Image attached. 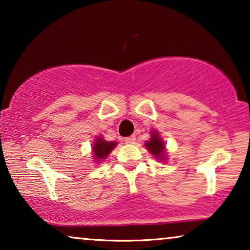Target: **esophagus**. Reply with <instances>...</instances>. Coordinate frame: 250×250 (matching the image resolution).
<instances>
[{
	"instance_id": "obj_1",
	"label": "esophagus",
	"mask_w": 250,
	"mask_h": 250,
	"mask_svg": "<svg viewBox=\"0 0 250 250\" xmlns=\"http://www.w3.org/2000/svg\"><path fill=\"white\" fill-rule=\"evenodd\" d=\"M125 142L127 143V145H134V143H135V136L134 135L127 136V138H125Z\"/></svg>"
}]
</instances>
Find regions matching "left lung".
I'll use <instances>...</instances> for the list:
<instances>
[{
    "label": "left lung",
    "mask_w": 250,
    "mask_h": 250,
    "mask_svg": "<svg viewBox=\"0 0 250 250\" xmlns=\"http://www.w3.org/2000/svg\"><path fill=\"white\" fill-rule=\"evenodd\" d=\"M146 149L149 150L152 155H155L156 158L158 159H163L164 158V151H165V146H164V142L162 141V139L159 138L157 133H151V139L150 141L146 142Z\"/></svg>",
    "instance_id": "left-lung-1"
}]
</instances>
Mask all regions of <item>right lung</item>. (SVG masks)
Returning a JSON list of instances; mask_svg holds the SVG:
<instances>
[{"label": "right lung", "instance_id": "add662e5", "mask_svg": "<svg viewBox=\"0 0 250 250\" xmlns=\"http://www.w3.org/2000/svg\"><path fill=\"white\" fill-rule=\"evenodd\" d=\"M116 146V142H109L104 141L102 138H99L97 141L94 142L93 146V153L97 160L104 159L109 153L111 152V150H114Z\"/></svg>", "mask_w": 250, "mask_h": 250}]
</instances>
